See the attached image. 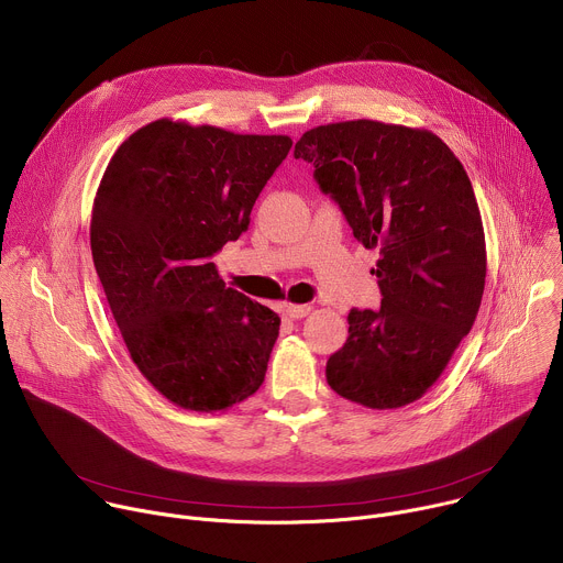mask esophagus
<instances>
[{"instance_id": "1", "label": "esophagus", "mask_w": 563, "mask_h": 563, "mask_svg": "<svg viewBox=\"0 0 563 563\" xmlns=\"http://www.w3.org/2000/svg\"><path fill=\"white\" fill-rule=\"evenodd\" d=\"M309 311H311L309 305H291V302L285 305V316H287V318H294V320L305 318Z\"/></svg>"}]
</instances>
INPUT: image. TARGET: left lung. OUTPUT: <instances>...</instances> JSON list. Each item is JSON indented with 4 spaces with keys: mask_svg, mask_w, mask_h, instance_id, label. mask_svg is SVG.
Instances as JSON below:
<instances>
[{
    "mask_svg": "<svg viewBox=\"0 0 563 563\" xmlns=\"http://www.w3.org/2000/svg\"><path fill=\"white\" fill-rule=\"evenodd\" d=\"M294 157L378 250L380 309H352L330 387L372 410L419 400L470 334L486 287V233L470 178L428 129L350 120L302 133Z\"/></svg>",
    "mask_w": 563,
    "mask_h": 563,
    "instance_id": "8db88e82",
    "label": "left lung"
}]
</instances>
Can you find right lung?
<instances>
[{"mask_svg":"<svg viewBox=\"0 0 563 563\" xmlns=\"http://www.w3.org/2000/svg\"><path fill=\"white\" fill-rule=\"evenodd\" d=\"M289 135L163 118L100 180L91 254L131 361L174 406L224 412L265 380L280 318L224 287L211 256L250 224Z\"/></svg>","mask_w":563,"mask_h":563,"instance_id":"obj_1","label":"right lung"}]
</instances>
